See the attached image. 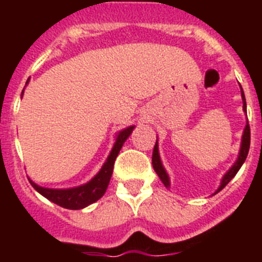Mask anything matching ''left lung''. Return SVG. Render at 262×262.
<instances>
[{
    "mask_svg": "<svg viewBox=\"0 0 262 262\" xmlns=\"http://www.w3.org/2000/svg\"><path fill=\"white\" fill-rule=\"evenodd\" d=\"M240 89H242V99H243V110L244 113H247V102H245V96H244V92H243V88L240 85ZM249 145H251V129H249V124H248V119H247V124H245V128L243 131V136H242V144H240V151L239 155H237V159H236L235 164L231 166L228 170H227L226 174L222 177V181L219 187H217V190L215 191L214 194L219 193V191L226 187V185L232 180L233 177L236 176V173L239 172V169L242 168V165L244 164L245 159L248 156V152H249ZM152 165H154L155 172L157 173L159 178L163 181V184L165 185V187H170V180H169V176L166 173L165 168H164L163 163H161V159H160V154H159V142L156 140V144H155L154 148V154H152ZM212 194V195H214Z\"/></svg>",
    "mask_w": 262,
    "mask_h": 262,
    "instance_id": "obj_1",
    "label": "left lung"
}]
</instances>
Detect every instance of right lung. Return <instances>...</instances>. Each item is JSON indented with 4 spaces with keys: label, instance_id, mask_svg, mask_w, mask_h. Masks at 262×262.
<instances>
[{
    "label": "right lung",
    "instance_id": "1",
    "mask_svg": "<svg viewBox=\"0 0 262 262\" xmlns=\"http://www.w3.org/2000/svg\"><path fill=\"white\" fill-rule=\"evenodd\" d=\"M27 84H29V80L26 82V85ZM23 93H25V89L22 90L20 98L23 97ZM134 128H135V126H129L119 131L115 135V143L113 148H111L110 155L107 156L105 163H103L102 168L99 169V172L86 184L76 187H69V189H50V187L39 186L38 184H35V182L29 178L30 184L39 194L46 196L51 202L61 206L64 209L80 210L92 205V203L97 202L106 193L111 174H113V169H114L115 159H117L118 154H119V151L123 147L124 142L133 134Z\"/></svg>",
    "mask_w": 262,
    "mask_h": 262
}]
</instances>
